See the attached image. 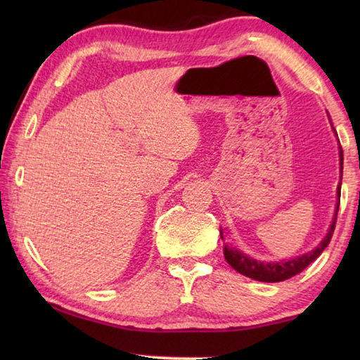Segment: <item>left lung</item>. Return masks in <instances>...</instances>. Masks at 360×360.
Segmentation results:
<instances>
[{
  "label": "left lung",
  "instance_id": "obj_1",
  "mask_svg": "<svg viewBox=\"0 0 360 360\" xmlns=\"http://www.w3.org/2000/svg\"><path fill=\"white\" fill-rule=\"evenodd\" d=\"M330 116V114H328ZM331 122V119H330ZM333 127V124H331ZM334 134L335 129L333 127ZM339 141V139H338ZM339 164H340V182L338 186V201H335V212L333 217V223L330 224V229H328V233L323 236V240L320 241L317 246L312 249L311 252H307V254L298 255L294 258L289 259H280V262H262V259L252 258L248 254H244L243 250L227 246L224 244V258L226 262L231 264L236 272H240L246 277L257 280V281H264V283H277V281H283L288 280L294 275L300 274L304 267H308L314 259H317L320 257V254L326 249L328 244H330L333 233H334V227H335V219H338V212H339V204H340V186H342V172H343V151L339 143ZM221 232V238L224 240L223 236V231Z\"/></svg>",
  "mask_w": 360,
  "mask_h": 360
}]
</instances>
